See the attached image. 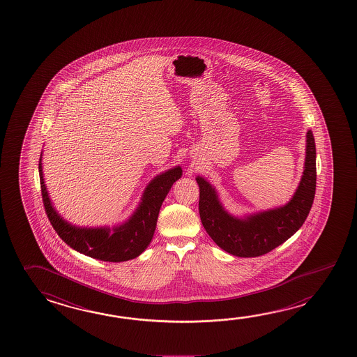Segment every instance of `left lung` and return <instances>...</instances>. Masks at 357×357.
I'll list each match as a JSON object with an SVG mask.
<instances>
[{
	"instance_id": "1",
	"label": "left lung",
	"mask_w": 357,
	"mask_h": 357,
	"mask_svg": "<svg viewBox=\"0 0 357 357\" xmlns=\"http://www.w3.org/2000/svg\"><path fill=\"white\" fill-rule=\"evenodd\" d=\"M199 185V214L209 237L222 250L237 257H258L286 242L305 223L316 192V145L311 130L306 134V157L300 184L283 206L234 215L220 202L215 187L204 176Z\"/></svg>"
}]
</instances>
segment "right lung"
Here are the masks:
<instances>
[{"mask_svg": "<svg viewBox=\"0 0 357 357\" xmlns=\"http://www.w3.org/2000/svg\"><path fill=\"white\" fill-rule=\"evenodd\" d=\"M38 174L45 211L63 242L76 252L99 261L126 262L140 256L151 244L160 206L172 185L183 176V170L181 165H176L154 176L145 187L130 217L113 227H80L68 222L55 209L45 184L43 153L38 162Z\"/></svg>", "mask_w": 357, "mask_h": 357, "instance_id": "add662e5", "label": "right lung"}]
</instances>
